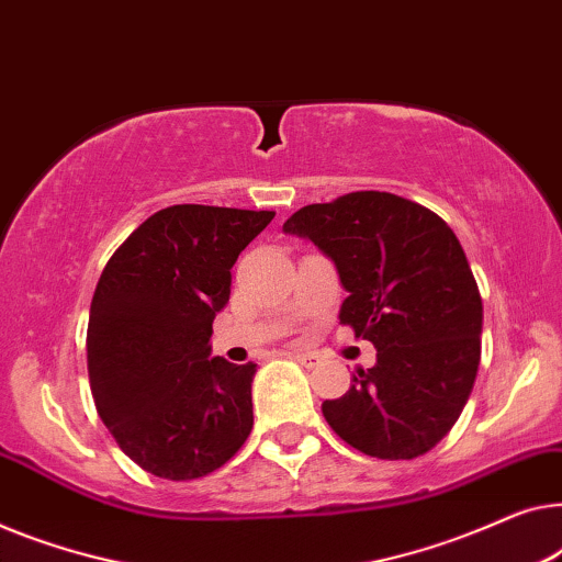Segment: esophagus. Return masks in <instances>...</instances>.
Instances as JSON below:
<instances>
[{
	"instance_id": "obj_1",
	"label": "esophagus",
	"mask_w": 562,
	"mask_h": 562,
	"mask_svg": "<svg viewBox=\"0 0 562 562\" xmlns=\"http://www.w3.org/2000/svg\"><path fill=\"white\" fill-rule=\"evenodd\" d=\"M291 355H294V360L304 364V368H308V370L319 368V364H322V357L316 352H291Z\"/></svg>"
}]
</instances>
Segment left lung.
Returning a JSON list of instances; mask_svg holds the SVG:
<instances>
[{
    "mask_svg": "<svg viewBox=\"0 0 562 562\" xmlns=\"http://www.w3.org/2000/svg\"><path fill=\"white\" fill-rule=\"evenodd\" d=\"M283 233L335 263L339 322L378 349L324 418L368 457H423L459 420L482 357V296L459 238L428 207L372 190L301 207Z\"/></svg>",
    "mask_w": 562,
    "mask_h": 562,
    "instance_id": "obj_1",
    "label": "left lung"
}]
</instances>
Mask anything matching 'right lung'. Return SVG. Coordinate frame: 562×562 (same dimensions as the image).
Instances as JSON below:
<instances>
[{
  "instance_id": "add662e5",
  "label": "right lung",
  "mask_w": 562,
  "mask_h": 562,
  "mask_svg": "<svg viewBox=\"0 0 562 562\" xmlns=\"http://www.w3.org/2000/svg\"><path fill=\"white\" fill-rule=\"evenodd\" d=\"M273 215L165 207L103 268L86 337L91 393L119 449L154 476H205L254 428L256 364L210 357V337L231 268Z\"/></svg>"
}]
</instances>
